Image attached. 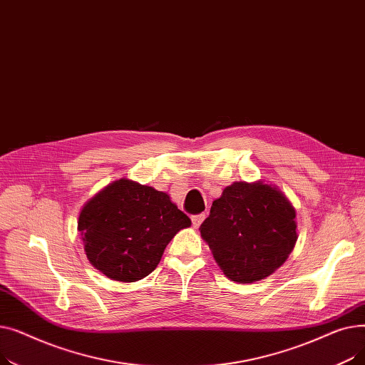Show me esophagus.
<instances>
[{"mask_svg":"<svg viewBox=\"0 0 365 365\" xmlns=\"http://www.w3.org/2000/svg\"><path fill=\"white\" fill-rule=\"evenodd\" d=\"M204 219H205V215H204V213H201V215H195V216L190 217V220H192L194 227H198V226L204 222Z\"/></svg>","mask_w":365,"mask_h":365,"instance_id":"34e87169","label":"esophagus"}]
</instances>
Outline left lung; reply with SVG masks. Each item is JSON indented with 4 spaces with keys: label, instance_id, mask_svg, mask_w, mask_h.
Masks as SVG:
<instances>
[{
    "label": "left lung",
    "instance_id": "1",
    "mask_svg": "<svg viewBox=\"0 0 365 365\" xmlns=\"http://www.w3.org/2000/svg\"><path fill=\"white\" fill-rule=\"evenodd\" d=\"M296 227L292 202L278 187L257 180L225 187L200 231L223 274L252 284L274 274L290 256Z\"/></svg>",
    "mask_w": 365,
    "mask_h": 365
}]
</instances>
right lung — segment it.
I'll return each instance as SVG.
<instances>
[{"instance_id": "1", "label": "right lung", "mask_w": 365, "mask_h": 365, "mask_svg": "<svg viewBox=\"0 0 365 365\" xmlns=\"http://www.w3.org/2000/svg\"><path fill=\"white\" fill-rule=\"evenodd\" d=\"M189 226L190 219L165 192L128 179L103 187L78 217L87 259L103 275L121 282L148 277L173 237Z\"/></svg>"}]
</instances>
